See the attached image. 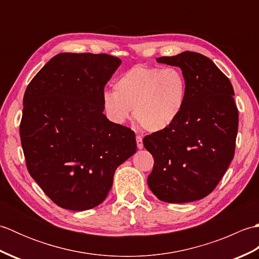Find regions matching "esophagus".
Segmentation results:
<instances>
[{
    "label": "esophagus",
    "instance_id": "obj_1",
    "mask_svg": "<svg viewBox=\"0 0 259 259\" xmlns=\"http://www.w3.org/2000/svg\"><path fill=\"white\" fill-rule=\"evenodd\" d=\"M136 140H137V147H138L139 149H142V148H144V142H142V137L138 135V136L136 137Z\"/></svg>",
    "mask_w": 259,
    "mask_h": 259
}]
</instances>
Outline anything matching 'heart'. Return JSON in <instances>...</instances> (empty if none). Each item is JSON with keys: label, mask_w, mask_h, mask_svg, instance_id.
Returning <instances> with one entry per match:
<instances>
[{"label": "heart", "mask_w": 259, "mask_h": 259, "mask_svg": "<svg viewBox=\"0 0 259 259\" xmlns=\"http://www.w3.org/2000/svg\"><path fill=\"white\" fill-rule=\"evenodd\" d=\"M186 93V79L179 69L137 64L119 76L114 92L103 93L102 104L115 123H124L134 109L142 128L160 131L177 120L185 106Z\"/></svg>", "instance_id": "1"}]
</instances>
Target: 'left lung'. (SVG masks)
<instances>
[{"label":"left lung","mask_w":259,"mask_h":259,"mask_svg":"<svg viewBox=\"0 0 259 259\" xmlns=\"http://www.w3.org/2000/svg\"><path fill=\"white\" fill-rule=\"evenodd\" d=\"M157 62L181 69L187 93L177 120L144 138L155 161L148 186L162 201H195L216 188L234 158L238 131L234 89L200 53L186 51Z\"/></svg>","instance_id":"obj_1"}]
</instances>
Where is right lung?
Listing matches in <instances>:
<instances>
[{"mask_svg": "<svg viewBox=\"0 0 259 259\" xmlns=\"http://www.w3.org/2000/svg\"><path fill=\"white\" fill-rule=\"evenodd\" d=\"M120 63L106 53H60L26 88L20 123L26 168L59 207L100 205L115 169L137 150L134 131L103 114L104 87Z\"/></svg>", "mask_w": 259, "mask_h": 259, "instance_id": "1", "label": "right lung"}]
</instances>
